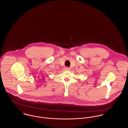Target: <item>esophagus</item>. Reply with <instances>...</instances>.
Instances as JSON below:
<instances>
[{
    "label": "esophagus",
    "instance_id": "esophagus-1",
    "mask_svg": "<svg viewBox=\"0 0 128 128\" xmlns=\"http://www.w3.org/2000/svg\"><path fill=\"white\" fill-rule=\"evenodd\" d=\"M70 68L68 67H65L64 68V70H70Z\"/></svg>",
    "mask_w": 128,
    "mask_h": 128
}]
</instances>
